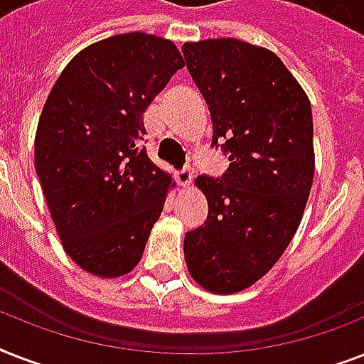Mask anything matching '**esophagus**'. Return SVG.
<instances>
[{
  "instance_id": "obj_1",
  "label": "esophagus",
  "mask_w": 364,
  "mask_h": 364,
  "mask_svg": "<svg viewBox=\"0 0 364 364\" xmlns=\"http://www.w3.org/2000/svg\"><path fill=\"white\" fill-rule=\"evenodd\" d=\"M176 179L181 187H188L191 181H193V170H191V168H183L181 171H177L176 173Z\"/></svg>"
}]
</instances>
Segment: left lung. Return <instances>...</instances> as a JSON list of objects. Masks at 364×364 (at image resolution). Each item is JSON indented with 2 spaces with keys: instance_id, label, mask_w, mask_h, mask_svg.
Masks as SVG:
<instances>
[{
  "instance_id": "1",
  "label": "left lung",
  "mask_w": 364,
  "mask_h": 364,
  "mask_svg": "<svg viewBox=\"0 0 364 364\" xmlns=\"http://www.w3.org/2000/svg\"><path fill=\"white\" fill-rule=\"evenodd\" d=\"M183 54L210 107L211 145L230 160L221 179L194 181L210 211L185 234V262L205 291L232 294L270 272L302 221L316 170L311 105L264 47L221 37L185 43Z\"/></svg>"
}]
</instances>
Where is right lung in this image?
Instances as JSON below:
<instances>
[{
	"mask_svg": "<svg viewBox=\"0 0 364 364\" xmlns=\"http://www.w3.org/2000/svg\"><path fill=\"white\" fill-rule=\"evenodd\" d=\"M183 65L170 39L121 33L75 54L45 102L37 177L62 247L92 276L136 268L176 185L139 141L143 113Z\"/></svg>",
	"mask_w": 364,
	"mask_h": 364,
	"instance_id": "1",
	"label": "right lung"
}]
</instances>
